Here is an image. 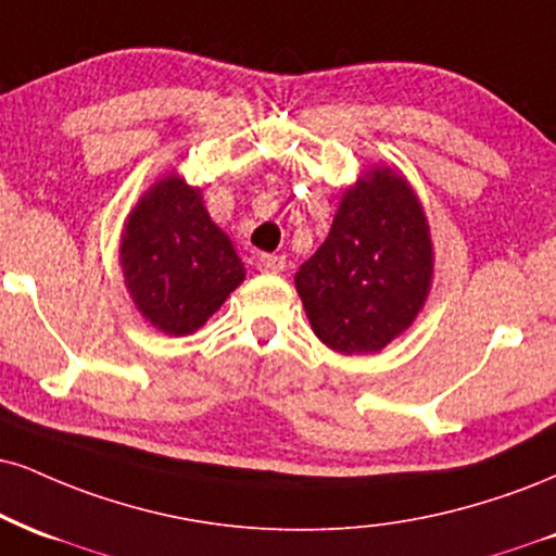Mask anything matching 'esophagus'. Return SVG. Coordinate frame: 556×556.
<instances>
[{
  "mask_svg": "<svg viewBox=\"0 0 556 556\" xmlns=\"http://www.w3.org/2000/svg\"><path fill=\"white\" fill-rule=\"evenodd\" d=\"M256 269L266 274L285 271V256H274V253H261L256 258Z\"/></svg>",
  "mask_w": 556,
  "mask_h": 556,
  "instance_id": "34e87169",
  "label": "esophagus"
}]
</instances>
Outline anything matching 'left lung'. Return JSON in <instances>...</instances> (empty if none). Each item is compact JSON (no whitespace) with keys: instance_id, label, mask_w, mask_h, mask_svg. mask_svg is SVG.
I'll return each instance as SVG.
<instances>
[{"instance_id":"obj_1","label":"left lung","mask_w":556,"mask_h":556,"mask_svg":"<svg viewBox=\"0 0 556 556\" xmlns=\"http://www.w3.org/2000/svg\"><path fill=\"white\" fill-rule=\"evenodd\" d=\"M432 240L409 180L376 165L344 191L329 238L295 274L311 329L339 354L401 337L432 285Z\"/></svg>"}]
</instances>
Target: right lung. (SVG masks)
Listing matches in <instances>:
<instances>
[{
  "mask_svg": "<svg viewBox=\"0 0 556 556\" xmlns=\"http://www.w3.org/2000/svg\"><path fill=\"white\" fill-rule=\"evenodd\" d=\"M124 285L155 329L186 337L245 279L232 240L212 223L202 191L178 173L142 193L122 232Z\"/></svg>",
  "mask_w": 556,
  "mask_h": 556,
  "instance_id": "1",
  "label": "right lung"
}]
</instances>
